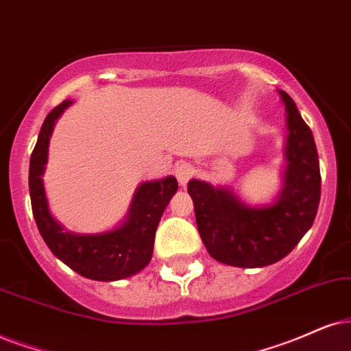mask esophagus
<instances>
[{"mask_svg": "<svg viewBox=\"0 0 351 351\" xmlns=\"http://www.w3.org/2000/svg\"><path fill=\"white\" fill-rule=\"evenodd\" d=\"M175 175H176V180H178V183L181 186H186V183H188V181L194 176V167L188 162H181L175 168Z\"/></svg>", "mask_w": 351, "mask_h": 351, "instance_id": "obj_1", "label": "esophagus"}]
</instances>
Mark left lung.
I'll use <instances>...</instances> for the list:
<instances>
[{
  "instance_id": "obj_1",
  "label": "left lung",
  "mask_w": 351,
  "mask_h": 351,
  "mask_svg": "<svg viewBox=\"0 0 351 351\" xmlns=\"http://www.w3.org/2000/svg\"><path fill=\"white\" fill-rule=\"evenodd\" d=\"M288 112L285 184L277 202L252 208L232 191L191 180L197 230L208 254L234 267H264L293 251L316 219L321 171L316 143L295 101L280 90Z\"/></svg>"
}]
</instances>
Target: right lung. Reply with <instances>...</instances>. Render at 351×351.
<instances>
[{
	"label": "right lung",
	"instance_id": "obj_1",
	"mask_svg": "<svg viewBox=\"0 0 351 351\" xmlns=\"http://www.w3.org/2000/svg\"><path fill=\"white\" fill-rule=\"evenodd\" d=\"M71 104V100L61 101L47 114L30 157L29 189L34 219L53 254L74 272L92 280H121L143 270L152 259L158 221L171 196L178 191V183L173 176H167L165 180L141 184L132 199L128 220L112 232L99 234L66 232L48 210L42 175L53 126Z\"/></svg>",
	"mask_w": 351,
	"mask_h": 351
}]
</instances>
